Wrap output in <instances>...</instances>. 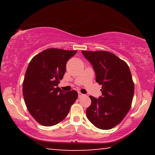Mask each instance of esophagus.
I'll list each match as a JSON object with an SVG mask.
<instances>
[{
    "instance_id": "1",
    "label": "esophagus",
    "mask_w": 155,
    "mask_h": 155,
    "mask_svg": "<svg viewBox=\"0 0 155 155\" xmlns=\"http://www.w3.org/2000/svg\"><path fill=\"white\" fill-rule=\"evenodd\" d=\"M78 98H81V97H83V96H85L83 94L81 93V92H78Z\"/></svg>"
}]
</instances>
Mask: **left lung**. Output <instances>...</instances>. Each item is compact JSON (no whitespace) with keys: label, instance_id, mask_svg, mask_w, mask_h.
<instances>
[{"label":"left lung","instance_id":"left-lung-1","mask_svg":"<svg viewBox=\"0 0 155 155\" xmlns=\"http://www.w3.org/2000/svg\"><path fill=\"white\" fill-rule=\"evenodd\" d=\"M93 65L96 81L102 85V96H90V106L86 110L87 119L96 127L109 130L120 124L131 107L134 83L128 65L109 51H82Z\"/></svg>","mask_w":155,"mask_h":155}]
</instances>
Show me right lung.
<instances>
[{"instance_id": "obj_1", "label": "right lung", "mask_w": 155, "mask_h": 155, "mask_svg": "<svg viewBox=\"0 0 155 155\" xmlns=\"http://www.w3.org/2000/svg\"><path fill=\"white\" fill-rule=\"evenodd\" d=\"M77 52L48 48L34 56L28 65L23 96L30 114L41 125L51 127L61 122L78 98L77 91L65 92L57 87L67 61Z\"/></svg>"}]
</instances>
